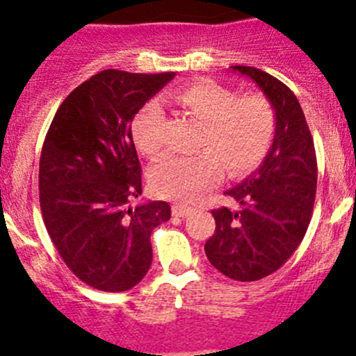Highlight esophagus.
Listing matches in <instances>:
<instances>
[{
    "label": "esophagus",
    "instance_id": "1",
    "mask_svg": "<svg viewBox=\"0 0 356 356\" xmlns=\"http://www.w3.org/2000/svg\"><path fill=\"white\" fill-rule=\"evenodd\" d=\"M193 211V208H189V207H182V204H172V215H174V217H188L189 213H191Z\"/></svg>",
    "mask_w": 356,
    "mask_h": 356
}]
</instances>
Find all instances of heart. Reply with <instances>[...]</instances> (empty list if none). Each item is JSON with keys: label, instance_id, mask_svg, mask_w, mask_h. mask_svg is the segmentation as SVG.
<instances>
[{"label": "heart", "instance_id": "obj_1", "mask_svg": "<svg viewBox=\"0 0 356 356\" xmlns=\"http://www.w3.org/2000/svg\"><path fill=\"white\" fill-rule=\"evenodd\" d=\"M193 117L203 122L198 146L191 156L165 155L149 168V184L165 198L191 201L220 177L222 161L231 175H245L257 168L274 143L275 111L260 92L236 96L232 89L213 81L191 82L167 96ZM163 111L156 102L134 115L132 139L139 152L155 156L163 146Z\"/></svg>", "mask_w": 356, "mask_h": 356}]
</instances>
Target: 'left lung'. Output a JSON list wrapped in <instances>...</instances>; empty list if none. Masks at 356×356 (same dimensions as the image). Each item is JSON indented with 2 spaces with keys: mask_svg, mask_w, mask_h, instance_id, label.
I'll list each match as a JSON object with an SVG mask.
<instances>
[{
  "mask_svg": "<svg viewBox=\"0 0 356 356\" xmlns=\"http://www.w3.org/2000/svg\"><path fill=\"white\" fill-rule=\"evenodd\" d=\"M231 68L260 88L274 106L277 127L260 167L225 191L238 210H211L215 232L204 253L229 279L250 282L277 270L300 246L314 211L317 158L307 118L288 86L254 67Z\"/></svg>",
  "mask_w": 356,
  "mask_h": 356,
  "instance_id": "left-lung-1",
  "label": "left lung"
}]
</instances>
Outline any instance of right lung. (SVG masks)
Listing matches in <instances>:
<instances>
[{
  "label": "right lung",
  "mask_w": 356,
  "mask_h": 356,
  "mask_svg": "<svg viewBox=\"0 0 356 356\" xmlns=\"http://www.w3.org/2000/svg\"><path fill=\"white\" fill-rule=\"evenodd\" d=\"M175 72L103 70L67 96L39 160L42 220L65 265L91 288H134L152 265L153 229L170 204L141 196V163L131 122Z\"/></svg>",
  "instance_id": "1"
}]
</instances>
